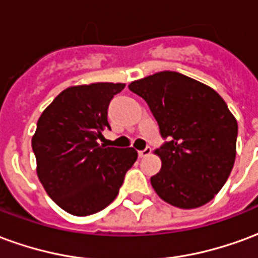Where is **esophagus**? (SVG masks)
Returning <instances> with one entry per match:
<instances>
[{"mask_svg":"<svg viewBox=\"0 0 258 258\" xmlns=\"http://www.w3.org/2000/svg\"><path fill=\"white\" fill-rule=\"evenodd\" d=\"M151 152H152L151 148H145L144 151H138V156H140L141 159H142V157L149 156V155H151Z\"/></svg>","mask_w":258,"mask_h":258,"instance_id":"obj_1","label":"esophagus"}]
</instances>
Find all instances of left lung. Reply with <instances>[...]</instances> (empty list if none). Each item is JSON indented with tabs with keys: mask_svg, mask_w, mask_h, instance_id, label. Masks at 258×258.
Wrapping results in <instances>:
<instances>
[{
	"mask_svg": "<svg viewBox=\"0 0 258 258\" xmlns=\"http://www.w3.org/2000/svg\"><path fill=\"white\" fill-rule=\"evenodd\" d=\"M168 138L155 151L162 168L151 178L164 202L196 209L227 182L236 156L238 123L227 103L209 85L177 72H159L133 81Z\"/></svg>",
	"mask_w": 258,
	"mask_h": 258,
	"instance_id": "8db88e82",
	"label": "left lung"
}]
</instances>
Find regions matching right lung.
Wrapping results in <instances>:
<instances>
[{
  "label": "right lung",
  "mask_w": 258,
  "mask_h": 258,
  "mask_svg": "<svg viewBox=\"0 0 258 258\" xmlns=\"http://www.w3.org/2000/svg\"><path fill=\"white\" fill-rule=\"evenodd\" d=\"M123 83L74 85L42 112L31 146L37 175L56 205L73 216H90L116 199L138 153L98 141L110 130L107 107Z\"/></svg>",
  "instance_id": "right-lung-1"
}]
</instances>
